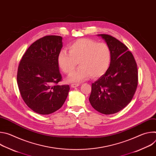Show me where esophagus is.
<instances>
[{
	"instance_id": "34e87169",
	"label": "esophagus",
	"mask_w": 156,
	"mask_h": 156,
	"mask_svg": "<svg viewBox=\"0 0 156 156\" xmlns=\"http://www.w3.org/2000/svg\"><path fill=\"white\" fill-rule=\"evenodd\" d=\"M78 86H80V84H78V83H73V84H71V86H72V87H78Z\"/></svg>"
}]
</instances>
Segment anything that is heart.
<instances>
[{"label": "heart", "instance_id": "b5f03b06", "mask_svg": "<svg viewBox=\"0 0 156 156\" xmlns=\"http://www.w3.org/2000/svg\"><path fill=\"white\" fill-rule=\"evenodd\" d=\"M69 52L61 50L57 56L59 68L65 74H70L78 62L80 67L69 76V82H81L90 76L96 78L107 71L110 52L106 44L90 38L76 40L69 46Z\"/></svg>", "mask_w": 156, "mask_h": 156}]
</instances>
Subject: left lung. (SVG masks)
<instances>
[{"label":"left lung","instance_id":"1","mask_svg":"<svg viewBox=\"0 0 156 156\" xmlns=\"http://www.w3.org/2000/svg\"><path fill=\"white\" fill-rule=\"evenodd\" d=\"M110 52V63L105 73L92 83L89 101L99 112L117 113L131 101L138 86V69L133 54L124 44L108 34H98Z\"/></svg>","mask_w":156,"mask_h":156}]
</instances>
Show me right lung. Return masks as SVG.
I'll use <instances>...</instances> for the list:
<instances>
[{
  "label": "right lung",
  "mask_w": 156,
  "mask_h": 156,
  "mask_svg": "<svg viewBox=\"0 0 156 156\" xmlns=\"http://www.w3.org/2000/svg\"><path fill=\"white\" fill-rule=\"evenodd\" d=\"M62 46L61 36H44L31 44L20 62L19 91L25 104L37 114L55 112L68 96L69 86L57 84L62 80L57 56Z\"/></svg>",
  "instance_id": "1"
}]
</instances>
